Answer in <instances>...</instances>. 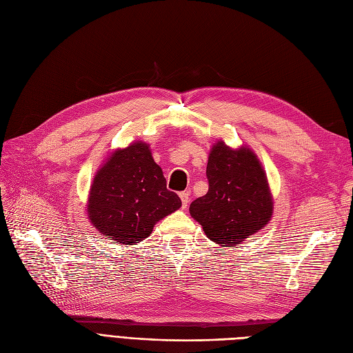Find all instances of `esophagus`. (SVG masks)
I'll list each match as a JSON object with an SVG mask.
<instances>
[{
  "label": "esophagus",
  "instance_id": "34e87169",
  "mask_svg": "<svg viewBox=\"0 0 353 353\" xmlns=\"http://www.w3.org/2000/svg\"><path fill=\"white\" fill-rule=\"evenodd\" d=\"M179 196H181V201H182V208H187L188 203H190V194L188 192H179Z\"/></svg>",
  "mask_w": 353,
  "mask_h": 353
}]
</instances>
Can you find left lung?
<instances>
[{
  "mask_svg": "<svg viewBox=\"0 0 353 353\" xmlns=\"http://www.w3.org/2000/svg\"><path fill=\"white\" fill-rule=\"evenodd\" d=\"M208 191L191 203L190 213L211 241L229 248L256 233L272 216L263 169L250 149L219 142L207 163Z\"/></svg>",
  "mask_w": 353,
  "mask_h": 353,
  "instance_id": "1",
  "label": "left lung"
}]
</instances>
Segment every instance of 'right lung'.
Listing matches in <instances>:
<instances>
[{
	"mask_svg": "<svg viewBox=\"0 0 353 353\" xmlns=\"http://www.w3.org/2000/svg\"><path fill=\"white\" fill-rule=\"evenodd\" d=\"M179 207V196L166 188L149 146L136 142L116 150L97 172L88 214L94 228L114 243L136 245L152 233L154 223Z\"/></svg>",
	"mask_w": 353,
	"mask_h": 353,
	"instance_id": "add662e5",
	"label": "right lung"
}]
</instances>
